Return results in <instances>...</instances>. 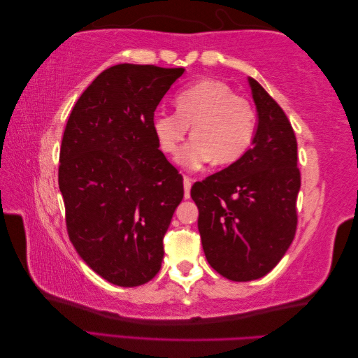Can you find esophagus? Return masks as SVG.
Here are the masks:
<instances>
[{"instance_id": "1", "label": "esophagus", "mask_w": 358, "mask_h": 358, "mask_svg": "<svg viewBox=\"0 0 358 358\" xmlns=\"http://www.w3.org/2000/svg\"><path fill=\"white\" fill-rule=\"evenodd\" d=\"M189 189H192V179L184 176V196H185V199H189Z\"/></svg>"}]
</instances>
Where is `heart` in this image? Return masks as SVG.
<instances>
[{
    "mask_svg": "<svg viewBox=\"0 0 358 358\" xmlns=\"http://www.w3.org/2000/svg\"><path fill=\"white\" fill-rule=\"evenodd\" d=\"M176 113H157L152 133L160 150L176 155L192 127L193 138L176 157L185 170H199L213 160L230 165L244 156L257 133V111L249 100L221 80H199L174 97Z\"/></svg>",
    "mask_w": 358,
    "mask_h": 358,
    "instance_id": "heart-1",
    "label": "heart"
}]
</instances>
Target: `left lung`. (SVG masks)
Returning <instances> with one entry per match:
<instances>
[{"label": "left lung", "mask_w": 358, "mask_h": 358, "mask_svg": "<svg viewBox=\"0 0 358 358\" xmlns=\"http://www.w3.org/2000/svg\"><path fill=\"white\" fill-rule=\"evenodd\" d=\"M257 106L252 148L196 182L198 229L208 264L231 281H252L278 264L296 230V137L280 105L249 77Z\"/></svg>", "instance_id": "1"}]
</instances>
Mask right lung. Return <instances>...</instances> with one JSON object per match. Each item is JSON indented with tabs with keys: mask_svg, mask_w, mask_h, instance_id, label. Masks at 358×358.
Segmentation results:
<instances>
[{
	"mask_svg": "<svg viewBox=\"0 0 358 358\" xmlns=\"http://www.w3.org/2000/svg\"><path fill=\"white\" fill-rule=\"evenodd\" d=\"M184 68L122 63L80 96L64 129L58 187L71 243L94 272L120 287L160 271L164 236L184 198L159 150L152 117Z\"/></svg>",
	"mask_w": 358,
	"mask_h": 358,
	"instance_id": "right-lung-1",
	"label": "right lung"
}]
</instances>
